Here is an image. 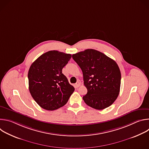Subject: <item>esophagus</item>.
I'll use <instances>...</instances> for the list:
<instances>
[{
	"instance_id": "34e87169",
	"label": "esophagus",
	"mask_w": 149,
	"mask_h": 149,
	"mask_svg": "<svg viewBox=\"0 0 149 149\" xmlns=\"http://www.w3.org/2000/svg\"><path fill=\"white\" fill-rule=\"evenodd\" d=\"M80 85H81V82H80L79 81H77V82L75 83V87H76L77 88H78V87H79L80 86Z\"/></svg>"
}]
</instances>
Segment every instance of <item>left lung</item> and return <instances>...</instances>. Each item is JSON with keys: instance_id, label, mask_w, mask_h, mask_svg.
Instances as JSON below:
<instances>
[{"instance_id": "obj_1", "label": "left lung", "mask_w": 149, "mask_h": 149, "mask_svg": "<svg viewBox=\"0 0 149 149\" xmlns=\"http://www.w3.org/2000/svg\"><path fill=\"white\" fill-rule=\"evenodd\" d=\"M81 68L87 93L82 98L96 110L109 107L118 96L121 72L115 61L103 53L88 49L72 55Z\"/></svg>"}]
</instances>
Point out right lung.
<instances>
[{
    "label": "right lung",
    "mask_w": 149,
    "mask_h": 149,
    "mask_svg": "<svg viewBox=\"0 0 149 149\" xmlns=\"http://www.w3.org/2000/svg\"><path fill=\"white\" fill-rule=\"evenodd\" d=\"M71 58V54L50 51L31 65L28 74L29 90L42 109L52 111L62 107L74 91V87L62 72Z\"/></svg>",
    "instance_id": "obj_1"
}]
</instances>
